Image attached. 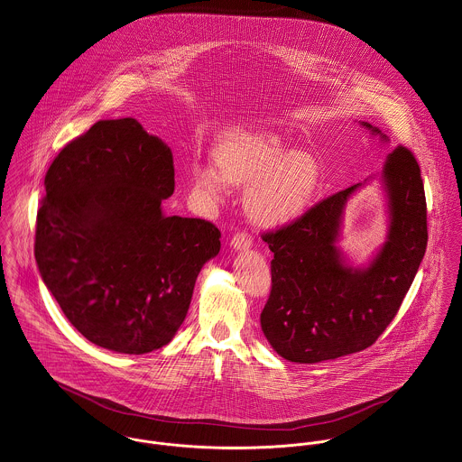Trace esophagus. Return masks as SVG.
Listing matches in <instances>:
<instances>
[{
  "mask_svg": "<svg viewBox=\"0 0 462 462\" xmlns=\"http://www.w3.org/2000/svg\"><path fill=\"white\" fill-rule=\"evenodd\" d=\"M251 245H253V239H251V236H248L246 232H237V234H234V237L230 239V246L234 249H237V251L249 249L251 248Z\"/></svg>",
  "mask_w": 462,
  "mask_h": 462,
  "instance_id": "esophagus-1",
  "label": "esophagus"
}]
</instances>
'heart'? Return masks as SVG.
Here are the masks:
<instances>
[{
	"label": "heart",
	"instance_id": "heart-1",
	"mask_svg": "<svg viewBox=\"0 0 462 462\" xmlns=\"http://www.w3.org/2000/svg\"><path fill=\"white\" fill-rule=\"evenodd\" d=\"M213 165H193L197 189L221 197L228 182L248 188L246 206L258 223L286 225L306 213L319 184L317 162L284 147L271 134H226L214 147Z\"/></svg>",
	"mask_w": 462,
	"mask_h": 462
}]
</instances>
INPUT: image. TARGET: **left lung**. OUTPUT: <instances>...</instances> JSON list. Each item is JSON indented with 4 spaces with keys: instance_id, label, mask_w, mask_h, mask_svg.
Instances as JSON below:
<instances>
[{
    "instance_id": "obj_1",
    "label": "left lung",
    "mask_w": 462,
    "mask_h": 462,
    "mask_svg": "<svg viewBox=\"0 0 462 462\" xmlns=\"http://www.w3.org/2000/svg\"><path fill=\"white\" fill-rule=\"evenodd\" d=\"M373 135L376 126L362 123ZM387 199L389 234L365 267H352L337 246L354 184L262 239L274 253L273 288L260 315L278 356L315 364L369 348L397 315L427 246V206L420 167L397 145L380 174Z\"/></svg>"
}]
</instances>
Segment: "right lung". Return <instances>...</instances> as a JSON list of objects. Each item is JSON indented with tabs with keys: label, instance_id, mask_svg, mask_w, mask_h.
<instances>
[{
	"label": "right lung",
	"instance_id": "obj_1",
	"mask_svg": "<svg viewBox=\"0 0 462 462\" xmlns=\"http://www.w3.org/2000/svg\"><path fill=\"white\" fill-rule=\"evenodd\" d=\"M43 186L36 263L71 325L117 354L171 343L221 248L211 221L163 214L171 147L134 117L98 121L61 149Z\"/></svg>",
	"mask_w": 462,
	"mask_h": 462
}]
</instances>
